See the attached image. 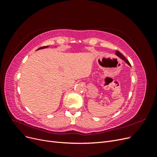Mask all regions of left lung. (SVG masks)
Segmentation results:
<instances>
[{
	"instance_id": "left-lung-1",
	"label": "left lung",
	"mask_w": 157,
	"mask_h": 157,
	"mask_svg": "<svg viewBox=\"0 0 157 157\" xmlns=\"http://www.w3.org/2000/svg\"><path fill=\"white\" fill-rule=\"evenodd\" d=\"M116 54L118 56H119L120 58L122 59V60H124L125 62H126V63H128V65H129L130 66H131V65H130V62L129 61H128V60L125 58V57L123 56L120 52H118V51H116Z\"/></svg>"
}]
</instances>
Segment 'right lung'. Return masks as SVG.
Returning <instances> with one entry per match:
<instances>
[{
  "instance_id": "right-lung-1",
  "label": "right lung",
  "mask_w": 157,
  "mask_h": 157,
  "mask_svg": "<svg viewBox=\"0 0 157 157\" xmlns=\"http://www.w3.org/2000/svg\"><path fill=\"white\" fill-rule=\"evenodd\" d=\"M47 47H48V46H42V47H40V48H38L37 50H40V49H42V48H47Z\"/></svg>"
}]
</instances>
